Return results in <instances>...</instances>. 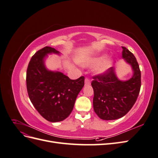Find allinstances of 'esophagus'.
Returning a JSON list of instances; mask_svg holds the SVG:
<instances>
[{"mask_svg": "<svg viewBox=\"0 0 158 158\" xmlns=\"http://www.w3.org/2000/svg\"><path fill=\"white\" fill-rule=\"evenodd\" d=\"M84 84H85V85H90V80L88 79V78H85V81H84Z\"/></svg>", "mask_w": 158, "mask_h": 158, "instance_id": "34e87169", "label": "esophagus"}]
</instances>
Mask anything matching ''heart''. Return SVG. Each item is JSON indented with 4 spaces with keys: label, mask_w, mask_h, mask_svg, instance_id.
<instances>
[{
    "label": "heart",
    "mask_w": 158,
    "mask_h": 158,
    "mask_svg": "<svg viewBox=\"0 0 158 158\" xmlns=\"http://www.w3.org/2000/svg\"><path fill=\"white\" fill-rule=\"evenodd\" d=\"M113 64V59L111 57H107L106 54L92 57L82 63V65L84 67H93L98 65L95 69V73L100 76L107 74L111 69Z\"/></svg>",
    "instance_id": "b5f03b06"
}]
</instances>
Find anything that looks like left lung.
<instances>
[{
    "label": "left lung",
    "mask_w": 158,
    "mask_h": 158,
    "mask_svg": "<svg viewBox=\"0 0 158 158\" xmlns=\"http://www.w3.org/2000/svg\"><path fill=\"white\" fill-rule=\"evenodd\" d=\"M122 58L131 66L132 76L127 80L118 78L116 69L94 77L92 82L95 113L103 120H116L125 116L135 103L141 86V73L135 56L122 47Z\"/></svg>",
    "instance_id": "obj_1"
}]
</instances>
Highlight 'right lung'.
I'll return each instance as SVG.
<instances>
[{
  "mask_svg": "<svg viewBox=\"0 0 158 158\" xmlns=\"http://www.w3.org/2000/svg\"><path fill=\"white\" fill-rule=\"evenodd\" d=\"M61 53L50 47L35 52L27 69L26 84L30 101L41 115L49 122L64 120L71 113L78 94L84 85V77L70 80L59 70L45 66L48 55Z\"/></svg>",
  "mask_w": 158,
  "mask_h": 158,
  "instance_id": "obj_1",
  "label": "right lung"
}]
</instances>
